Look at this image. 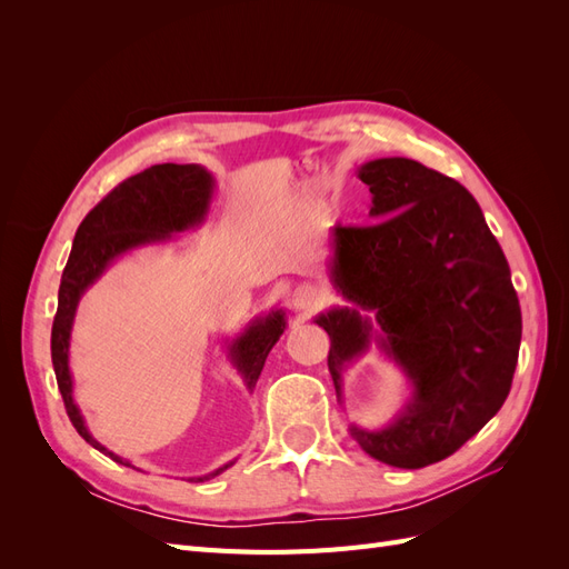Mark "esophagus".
Returning a JSON list of instances; mask_svg holds the SVG:
<instances>
[{"mask_svg": "<svg viewBox=\"0 0 569 569\" xmlns=\"http://www.w3.org/2000/svg\"><path fill=\"white\" fill-rule=\"evenodd\" d=\"M320 295L313 287H299L295 295H291V306L297 308L299 313H311L320 306Z\"/></svg>", "mask_w": 569, "mask_h": 569, "instance_id": "esophagus-1", "label": "esophagus"}]
</instances>
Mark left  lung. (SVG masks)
<instances>
[{"label": "left lung", "instance_id": "obj_1", "mask_svg": "<svg viewBox=\"0 0 569 569\" xmlns=\"http://www.w3.org/2000/svg\"><path fill=\"white\" fill-rule=\"evenodd\" d=\"M372 226L332 230L330 282L349 306L316 318L341 375L375 343L408 377L410 396L385 427L351 425L360 449L418 470L456 453L508 399L522 313L510 268L475 197L412 159L358 168Z\"/></svg>", "mask_w": 569, "mask_h": 569}]
</instances>
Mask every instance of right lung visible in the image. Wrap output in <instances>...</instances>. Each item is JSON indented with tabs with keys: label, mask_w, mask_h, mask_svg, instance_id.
Segmentation results:
<instances>
[{
	"label": "right lung",
	"mask_w": 569,
	"mask_h": 569,
	"mask_svg": "<svg viewBox=\"0 0 569 569\" xmlns=\"http://www.w3.org/2000/svg\"><path fill=\"white\" fill-rule=\"evenodd\" d=\"M213 189L216 178L199 163H159L128 178L84 216L61 274L59 306L54 325H51V363H54L66 412L84 441L116 462L128 465V468H134V465L109 451L107 446H101L90 435L88 425H84L80 416V408L73 401V377L71 368H68V349H71V330L78 303L84 291L104 274L116 258L140 247L170 242L178 232L199 228L211 209ZM284 327V311L274 308L268 316H258L251 320L247 330L237 339L226 341L230 363L242 375L249 391H253L258 375H261L266 366V358L282 337ZM230 465H234V460L203 477H192V481L211 479L226 472Z\"/></svg>",
	"instance_id": "add662e5"
}]
</instances>
